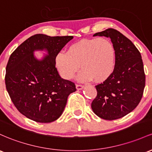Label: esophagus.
<instances>
[{"mask_svg": "<svg viewBox=\"0 0 152 152\" xmlns=\"http://www.w3.org/2000/svg\"><path fill=\"white\" fill-rule=\"evenodd\" d=\"M76 87L78 90H81L84 87V85H81V84H76Z\"/></svg>", "mask_w": 152, "mask_h": 152, "instance_id": "esophagus-1", "label": "esophagus"}]
</instances>
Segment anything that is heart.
Instances as JSON below:
<instances>
[{
    "instance_id": "heart-1",
    "label": "heart",
    "mask_w": 152,
    "mask_h": 152,
    "mask_svg": "<svg viewBox=\"0 0 152 152\" xmlns=\"http://www.w3.org/2000/svg\"><path fill=\"white\" fill-rule=\"evenodd\" d=\"M115 49L112 42L105 37L84 39L73 43L67 53L59 52L56 56V65L65 79H71L80 68L79 81L93 79L102 82L113 72L115 65Z\"/></svg>"
}]
</instances>
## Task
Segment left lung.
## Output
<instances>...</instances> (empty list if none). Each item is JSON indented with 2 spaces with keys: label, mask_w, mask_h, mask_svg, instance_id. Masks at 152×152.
I'll return each instance as SVG.
<instances>
[{
  "label": "left lung",
  "mask_w": 152,
  "mask_h": 152,
  "mask_svg": "<svg viewBox=\"0 0 152 152\" xmlns=\"http://www.w3.org/2000/svg\"><path fill=\"white\" fill-rule=\"evenodd\" d=\"M94 36L110 37L115 49L113 72L103 83L95 86L97 95L91 102L96 115L113 121L131 113L141 101L146 82L144 64L136 47L116 29H107Z\"/></svg>",
  "instance_id": "8db88e82"
}]
</instances>
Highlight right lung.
Here are the masks:
<instances>
[{
    "mask_svg": "<svg viewBox=\"0 0 152 152\" xmlns=\"http://www.w3.org/2000/svg\"><path fill=\"white\" fill-rule=\"evenodd\" d=\"M73 38L37 34L13 52L6 66L5 83L16 109L30 120L50 123L62 115L68 96L76 91L72 81L62 79L56 68V56ZM46 49L48 55L37 60L34 51Z\"/></svg>",
    "mask_w": 152,
    "mask_h": 152,
    "instance_id": "add662e5",
    "label": "right lung"
}]
</instances>
